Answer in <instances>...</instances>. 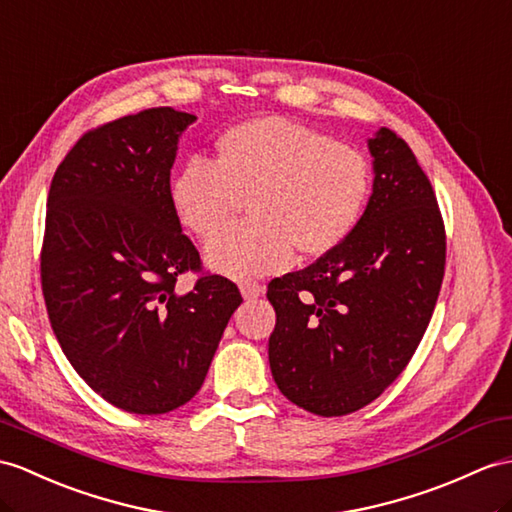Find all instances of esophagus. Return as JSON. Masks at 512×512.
I'll return each mask as SVG.
<instances>
[{"instance_id":"esophagus-1","label":"esophagus","mask_w":512,"mask_h":512,"mask_svg":"<svg viewBox=\"0 0 512 512\" xmlns=\"http://www.w3.org/2000/svg\"><path fill=\"white\" fill-rule=\"evenodd\" d=\"M239 289H241V295L245 299H256V297H260V295L265 293V286L260 284V282H256V280H243L239 284Z\"/></svg>"}]
</instances>
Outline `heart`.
<instances>
[{
	"label": "heart",
	"instance_id": "1",
	"mask_svg": "<svg viewBox=\"0 0 512 512\" xmlns=\"http://www.w3.org/2000/svg\"><path fill=\"white\" fill-rule=\"evenodd\" d=\"M369 165L356 149L280 117L239 123L221 136L215 162L195 156L171 180L182 226L213 239L247 199L249 221L206 247L210 269L230 278L267 276L295 249L317 258L339 247L363 215Z\"/></svg>",
	"mask_w": 512,
	"mask_h": 512
}]
</instances>
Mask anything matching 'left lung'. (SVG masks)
<instances>
[{
  "instance_id": "1",
  "label": "left lung",
  "mask_w": 512,
  "mask_h": 512,
  "mask_svg": "<svg viewBox=\"0 0 512 512\" xmlns=\"http://www.w3.org/2000/svg\"><path fill=\"white\" fill-rule=\"evenodd\" d=\"M373 193L347 239L302 271L271 280L269 365L286 400L321 417L371 404L423 339L445 273L432 184L404 139H369Z\"/></svg>"
}]
</instances>
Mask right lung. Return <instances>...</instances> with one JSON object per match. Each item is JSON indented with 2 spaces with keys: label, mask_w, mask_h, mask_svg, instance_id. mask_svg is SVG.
Returning <instances> with one entry per match:
<instances>
[{
  "label": "right lung",
  "mask_w": 512,
  "mask_h": 512,
  "mask_svg": "<svg viewBox=\"0 0 512 512\" xmlns=\"http://www.w3.org/2000/svg\"><path fill=\"white\" fill-rule=\"evenodd\" d=\"M169 106L104 123L71 147L47 195L41 282L49 321L80 378L106 402L162 415L202 389L243 297L204 273L173 213L169 178L195 121Z\"/></svg>",
  "instance_id": "obj_1"
}]
</instances>
